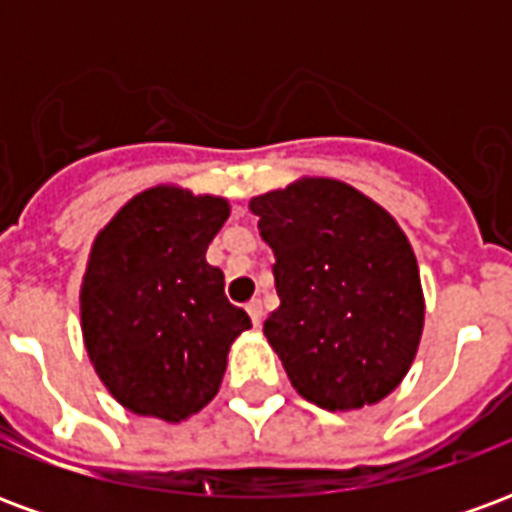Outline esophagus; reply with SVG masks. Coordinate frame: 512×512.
Returning a JSON list of instances; mask_svg holds the SVG:
<instances>
[{"mask_svg":"<svg viewBox=\"0 0 512 512\" xmlns=\"http://www.w3.org/2000/svg\"><path fill=\"white\" fill-rule=\"evenodd\" d=\"M246 312H249V318H252V323H255V326H260V323H263V304H260V299L249 301V304H246Z\"/></svg>","mask_w":512,"mask_h":512,"instance_id":"esophagus-1","label":"esophagus"}]
</instances>
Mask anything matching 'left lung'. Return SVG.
<instances>
[{
	"mask_svg": "<svg viewBox=\"0 0 512 512\" xmlns=\"http://www.w3.org/2000/svg\"><path fill=\"white\" fill-rule=\"evenodd\" d=\"M274 249L279 307L263 334L290 384L326 411L381 403L425 326L414 249L395 216L337 178H299L249 200Z\"/></svg>",
	"mask_w": 512,
	"mask_h": 512,
	"instance_id": "left-lung-1",
	"label": "left lung"
}]
</instances>
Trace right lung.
<instances>
[{"label":"right lung","instance_id":"add662e5","mask_svg":"<svg viewBox=\"0 0 512 512\" xmlns=\"http://www.w3.org/2000/svg\"><path fill=\"white\" fill-rule=\"evenodd\" d=\"M227 216L224 197L158 183L95 235L79 290L84 348L109 395L139 417L183 422L208 406L230 345L252 329L205 260Z\"/></svg>","mask_w":512,"mask_h":512}]
</instances>
